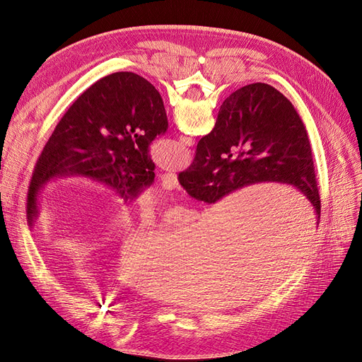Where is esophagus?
I'll return each mask as SVG.
<instances>
[{
    "label": "esophagus",
    "mask_w": 362,
    "mask_h": 362,
    "mask_svg": "<svg viewBox=\"0 0 362 362\" xmlns=\"http://www.w3.org/2000/svg\"><path fill=\"white\" fill-rule=\"evenodd\" d=\"M161 184H163L164 189H169V190L177 189L178 185H180V184H178L177 173H173V172L163 173V175H161Z\"/></svg>",
    "instance_id": "obj_1"
}]
</instances>
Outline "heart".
I'll list each match as a JSON object with an SVG mask.
<instances>
[{
    "label": "heart",
    "instance_id": "heart-1",
    "mask_svg": "<svg viewBox=\"0 0 362 362\" xmlns=\"http://www.w3.org/2000/svg\"><path fill=\"white\" fill-rule=\"evenodd\" d=\"M125 221H127V218H125V217H120V218H119V222H122V223H124Z\"/></svg>",
    "mask_w": 362,
    "mask_h": 362
}]
</instances>
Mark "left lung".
Returning a JSON list of instances; mask_svg holds the SVG:
<instances>
[{"mask_svg": "<svg viewBox=\"0 0 362 362\" xmlns=\"http://www.w3.org/2000/svg\"><path fill=\"white\" fill-rule=\"evenodd\" d=\"M168 129L158 90L134 72H115L90 86L60 119L33 172L27 217L39 214L47 182L83 177L101 182L124 201L154 182L149 146Z\"/></svg>", "mask_w": 362, "mask_h": 362, "instance_id": "1", "label": "left lung"}]
</instances>
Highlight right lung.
<instances>
[{"instance_id": "right-lung-1", "label": "right lung", "mask_w": 362, "mask_h": 362, "mask_svg": "<svg viewBox=\"0 0 362 362\" xmlns=\"http://www.w3.org/2000/svg\"><path fill=\"white\" fill-rule=\"evenodd\" d=\"M178 180L192 198L206 204L252 184H288L320 217L308 133L293 104L266 83L247 84L226 98Z\"/></svg>"}]
</instances>
